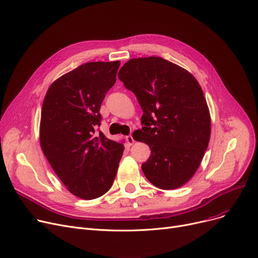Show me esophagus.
<instances>
[{"label": "esophagus", "mask_w": 258, "mask_h": 258, "mask_svg": "<svg viewBox=\"0 0 258 258\" xmlns=\"http://www.w3.org/2000/svg\"><path fill=\"white\" fill-rule=\"evenodd\" d=\"M125 139H126V141H127V143H128L130 145H132V144L135 142V140H134V138H133L132 135H128V136H126V137H125Z\"/></svg>", "instance_id": "esophagus-1"}]
</instances>
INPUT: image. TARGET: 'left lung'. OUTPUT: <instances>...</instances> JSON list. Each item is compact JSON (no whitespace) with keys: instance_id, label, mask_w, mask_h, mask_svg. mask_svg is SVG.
Instances as JSON below:
<instances>
[{"instance_id":"obj_1","label":"left lung","mask_w":258,"mask_h":258,"mask_svg":"<svg viewBox=\"0 0 258 258\" xmlns=\"http://www.w3.org/2000/svg\"><path fill=\"white\" fill-rule=\"evenodd\" d=\"M118 78L136 95L143 111L136 140L152 151L141 166L145 177L164 190L183 186L199 168L211 133L198 80L178 64L155 56L130 59Z\"/></svg>"}]
</instances>
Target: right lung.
I'll return each mask as SVG.
<instances>
[{
    "mask_svg": "<svg viewBox=\"0 0 258 258\" xmlns=\"http://www.w3.org/2000/svg\"><path fill=\"white\" fill-rule=\"evenodd\" d=\"M119 66L120 61L81 64L54 81L43 102L40 147L68 190L84 200L110 190L124 151L123 144L97 133L100 106Z\"/></svg>",
    "mask_w": 258,
    "mask_h": 258,
    "instance_id": "1",
    "label": "right lung"
}]
</instances>
